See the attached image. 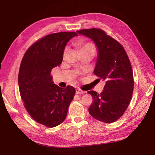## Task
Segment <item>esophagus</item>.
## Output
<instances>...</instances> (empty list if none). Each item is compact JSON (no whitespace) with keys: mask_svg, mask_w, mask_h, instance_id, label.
<instances>
[{"mask_svg":"<svg viewBox=\"0 0 155 155\" xmlns=\"http://www.w3.org/2000/svg\"><path fill=\"white\" fill-rule=\"evenodd\" d=\"M85 91H82L81 90V89H80V88H77V90H76V94H85Z\"/></svg>","mask_w":155,"mask_h":155,"instance_id":"esophagus-1","label":"esophagus"}]
</instances>
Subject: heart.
I'll return each instance as SVG.
<instances>
[{
  "mask_svg": "<svg viewBox=\"0 0 155 155\" xmlns=\"http://www.w3.org/2000/svg\"><path fill=\"white\" fill-rule=\"evenodd\" d=\"M78 50L81 53L85 51H93L95 52L94 46L90 43H81L78 45Z\"/></svg>",
  "mask_w": 155,
  "mask_h": 155,
  "instance_id": "b5f03b06",
  "label": "heart"
}]
</instances>
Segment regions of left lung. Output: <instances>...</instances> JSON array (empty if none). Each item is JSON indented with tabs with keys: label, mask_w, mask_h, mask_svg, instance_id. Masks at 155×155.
Returning <instances> with one entry per match:
<instances>
[{
	"label": "left lung",
	"mask_w": 155,
	"mask_h": 155,
	"mask_svg": "<svg viewBox=\"0 0 155 155\" xmlns=\"http://www.w3.org/2000/svg\"><path fill=\"white\" fill-rule=\"evenodd\" d=\"M77 32L95 44L98 54L94 73L105 82L100 94L88 92L93 98L88 112L98 120L114 123L123 115L131 99L134 79L131 63L124 48L103 30L92 28Z\"/></svg>",
	"instance_id": "8db88e82"
}]
</instances>
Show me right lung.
Here are the masks:
<instances>
[{"mask_svg": "<svg viewBox=\"0 0 155 155\" xmlns=\"http://www.w3.org/2000/svg\"><path fill=\"white\" fill-rule=\"evenodd\" d=\"M77 36L61 32L45 36L28 48L20 65L18 84L24 107L37 123L48 127L63 123L75 94L72 86L54 84L51 71L60 66L65 46Z\"/></svg>", "mask_w": 155, "mask_h": 155, "instance_id": "add662e5", "label": "right lung"}]
</instances>
